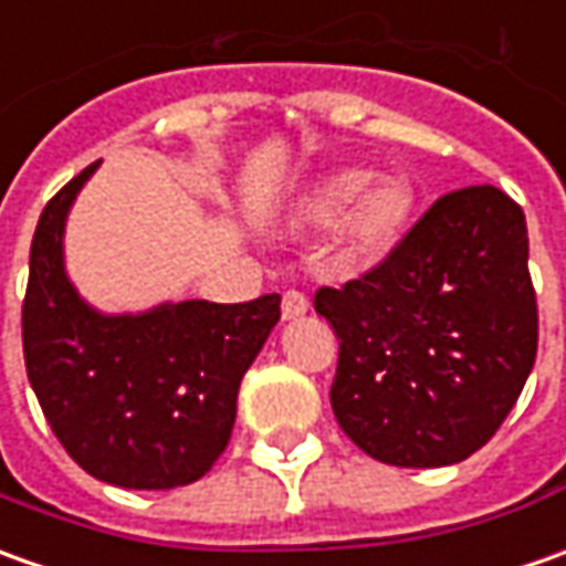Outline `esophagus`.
Returning a JSON list of instances; mask_svg holds the SVG:
<instances>
[{
  "label": "esophagus",
  "mask_w": 566,
  "mask_h": 566,
  "mask_svg": "<svg viewBox=\"0 0 566 566\" xmlns=\"http://www.w3.org/2000/svg\"><path fill=\"white\" fill-rule=\"evenodd\" d=\"M306 310H310V303H306V297L300 291H287L282 297L284 318H300V315H306Z\"/></svg>",
  "instance_id": "1"
}]
</instances>
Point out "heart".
<instances>
[{
	"mask_svg": "<svg viewBox=\"0 0 566 566\" xmlns=\"http://www.w3.org/2000/svg\"><path fill=\"white\" fill-rule=\"evenodd\" d=\"M412 210V191L399 179H380L371 186L368 170L334 176L315 198V217L322 222L347 219V251L353 256H375L387 251L402 232Z\"/></svg>",
	"mask_w": 566,
	"mask_h": 566,
	"instance_id": "obj_1",
	"label": "heart"
}]
</instances>
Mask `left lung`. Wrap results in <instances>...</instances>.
Instances as JSON below:
<instances>
[{
    "label": "left lung",
    "instance_id": "left-lung-1",
    "mask_svg": "<svg viewBox=\"0 0 566 566\" xmlns=\"http://www.w3.org/2000/svg\"><path fill=\"white\" fill-rule=\"evenodd\" d=\"M524 210L495 186L430 203L378 266L315 291L340 340L332 409L371 459L443 468L493 440L536 363Z\"/></svg>",
    "mask_w": 566,
    "mask_h": 566
}]
</instances>
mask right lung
<instances>
[{
	"mask_svg": "<svg viewBox=\"0 0 566 566\" xmlns=\"http://www.w3.org/2000/svg\"><path fill=\"white\" fill-rule=\"evenodd\" d=\"M95 167L45 203L30 244L27 378L57 443L86 474L123 490H176L201 480L229 446L238 387L282 297L95 313L67 282L61 253L67 210Z\"/></svg>",
	"mask_w": 566,
	"mask_h": 566,
	"instance_id": "1",
	"label": "right lung"
}]
</instances>
